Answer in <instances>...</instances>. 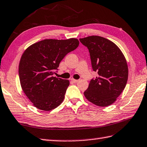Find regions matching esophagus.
<instances>
[{
  "label": "esophagus",
  "instance_id": "1",
  "mask_svg": "<svg viewBox=\"0 0 147 147\" xmlns=\"http://www.w3.org/2000/svg\"><path fill=\"white\" fill-rule=\"evenodd\" d=\"M71 81L73 82V83H77V82H79V80H75V79H73V78L71 79Z\"/></svg>",
  "mask_w": 147,
  "mask_h": 147
}]
</instances>
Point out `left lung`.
<instances>
[{
	"label": "left lung",
	"instance_id": "8db88e82",
	"mask_svg": "<svg viewBox=\"0 0 147 147\" xmlns=\"http://www.w3.org/2000/svg\"><path fill=\"white\" fill-rule=\"evenodd\" d=\"M80 41L88 48L92 69L98 74L89 83L85 97L95 105L110 106L127 84L128 66L125 57L114 42L105 37L92 36Z\"/></svg>",
	"mask_w": 147,
	"mask_h": 147
}]
</instances>
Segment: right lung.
<instances>
[{"mask_svg":"<svg viewBox=\"0 0 147 147\" xmlns=\"http://www.w3.org/2000/svg\"><path fill=\"white\" fill-rule=\"evenodd\" d=\"M79 43L75 38L44 39L30 45L22 54L18 67L20 84L35 107L50 111L64 100L69 81L52 75L60 61Z\"/></svg>","mask_w":147,"mask_h":147,"instance_id":"1","label":"right lung"}]
</instances>
